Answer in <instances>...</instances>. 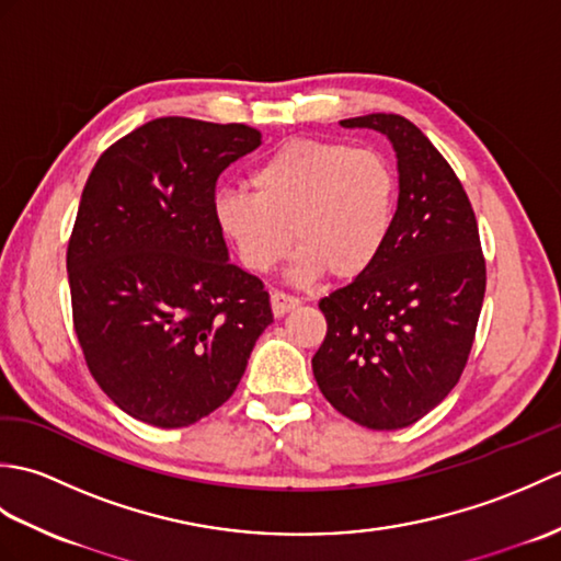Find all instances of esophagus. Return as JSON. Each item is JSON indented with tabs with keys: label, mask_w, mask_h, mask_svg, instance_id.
<instances>
[{
	"label": "esophagus",
	"mask_w": 561,
	"mask_h": 561,
	"mask_svg": "<svg viewBox=\"0 0 561 561\" xmlns=\"http://www.w3.org/2000/svg\"><path fill=\"white\" fill-rule=\"evenodd\" d=\"M270 301H272V313L277 316V318L287 316L289 311H294L296 306H299V299H296V296H289V294H284V291H272Z\"/></svg>",
	"instance_id": "esophagus-1"
}]
</instances>
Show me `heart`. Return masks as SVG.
Instances as JSON below:
<instances>
[{
  "mask_svg": "<svg viewBox=\"0 0 561 561\" xmlns=\"http://www.w3.org/2000/svg\"><path fill=\"white\" fill-rule=\"evenodd\" d=\"M253 193L221 190L214 224L250 272H270L299 248L291 274L354 279L383 253L398 217L396 163L374 147L291 139L257 163Z\"/></svg>",
  "mask_w": 561,
  "mask_h": 561,
  "instance_id": "1",
  "label": "heart"
}]
</instances>
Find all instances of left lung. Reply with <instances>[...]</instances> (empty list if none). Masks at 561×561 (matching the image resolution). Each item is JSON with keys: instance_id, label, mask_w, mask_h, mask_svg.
Listing matches in <instances>:
<instances>
[{"instance_id": "obj_1", "label": "left lung", "mask_w": 561, "mask_h": 561, "mask_svg": "<svg viewBox=\"0 0 561 561\" xmlns=\"http://www.w3.org/2000/svg\"><path fill=\"white\" fill-rule=\"evenodd\" d=\"M398 157V217L383 253L320 299L328 335L313 356L325 400L378 432L410 426L456 388L474 342L486 267L478 219L448 161L408 117L371 113Z\"/></svg>"}]
</instances>
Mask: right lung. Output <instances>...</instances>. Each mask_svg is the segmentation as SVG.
I'll return each instance as SVG.
<instances>
[{"label": "right lung", "mask_w": 561, "mask_h": 561, "mask_svg": "<svg viewBox=\"0 0 561 561\" xmlns=\"http://www.w3.org/2000/svg\"><path fill=\"white\" fill-rule=\"evenodd\" d=\"M260 139L157 117L83 185L67 248L75 330L101 390L139 422L181 428L221 408L272 323L270 294L231 265L211 209L221 171Z\"/></svg>", "instance_id": "obj_1"}]
</instances>
